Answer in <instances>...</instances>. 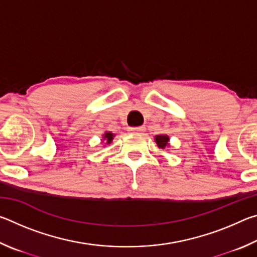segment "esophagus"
Wrapping results in <instances>:
<instances>
[{
    "label": "esophagus",
    "instance_id": "1",
    "mask_svg": "<svg viewBox=\"0 0 257 257\" xmlns=\"http://www.w3.org/2000/svg\"><path fill=\"white\" fill-rule=\"evenodd\" d=\"M130 132L133 134H142L145 132V127H143V125H141V127H133L130 128Z\"/></svg>",
    "mask_w": 257,
    "mask_h": 257
}]
</instances>
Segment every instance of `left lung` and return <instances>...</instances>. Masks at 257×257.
Masks as SVG:
<instances>
[{"label":"left lung","instance_id":"obj_1","mask_svg":"<svg viewBox=\"0 0 257 257\" xmlns=\"http://www.w3.org/2000/svg\"><path fill=\"white\" fill-rule=\"evenodd\" d=\"M155 142L160 149H164V147L168 145L169 137L165 136V135H159V136L155 137Z\"/></svg>","mask_w":257,"mask_h":257}]
</instances>
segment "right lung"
Instances as JSON below:
<instances>
[{
    "label": "right lung",
    "mask_w": 257,
    "mask_h": 257,
    "mask_svg": "<svg viewBox=\"0 0 257 257\" xmlns=\"http://www.w3.org/2000/svg\"><path fill=\"white\" fill-rule=\"evenodd\" d=\"M113 136H114V135H113V134H111V133H105V134H104V136H103V138H104V139H105L106 144H110V143L112 142V139H113Z\"/></svg>",
    "instance_id": "right-lung-1"
}]
</instances>
